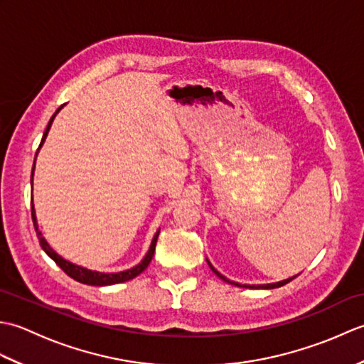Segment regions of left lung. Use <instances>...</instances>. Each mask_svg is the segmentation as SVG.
Instances as JSON below:
<instances>
[{"label":"left lung","instance_id":"1","mask_svg":"<svg viewBox=\"0 0 364 364\" xmlns=\"http://www.w3.org/2000/svg\"><path fill=\"white\" fill-rule=\"evenodd\" d=\"M208 261V259H206ZM208 264H210V267H211V270H213V272L215 274V275H218L219 278H222V280L223 282H227V283H230V284H235V286H239V288H262V289H274V288H280V286H283V284H286V283H289L291 280H294V278H296V277H291V278H286V280H283V282H277V283H270V284H239V283H236V282H231V280H228V278L227 277H223L220 272H219V270H215L214 267H213V264H211V262L210 261H208Z\"/></svg>","mask_w":364,"mask_h":364}]
</instances>
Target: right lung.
Masks as SVG:
<instances>
[{"instance_id": "1", "label": "right lung", "mask_w": 364, "mask_h": 364, "mask_svg": "<svg viewBox=\"0 0 364 364\" xmlns=\"http://www.w3.org/2000/svg\"><path fill=\"white\" fill-rule=\"evenodd\" d=\"M60 109H63V106H60L59 109L53 114V117L50 119V122H48V127H46L45 133H43L42 142H41V145H38V149H37V153H38V150H41V146L43 145L46 136H48V131H50V128H51V123H53L54 117H56V114H58ZM36 156H37V154H36ZM34 166H36V159H34ZM33 175H34V167H33V173H31V184H33ZM31 215H33V223H34L36 233H37L38 242H41V247L43 249V252H45L46 255H48V257H50L54 262H56V264H58L60 269H63L64 272H65L68 277H72L73 280L80 282V283H84V284H92V286H107V284L123 283V282H128V280H131V278L137 277L139 274H142L144 270H145L146 267H149V264H150V261H151L153 255H154V249H156L158 236H159V230H158V231H156V235L153 236V241H151V245H150L149 252H146V255L144 257V259H142L141 262H139L137 266L131 267V269H128V270H123V272H117V274H105V272H97V270H90V269H86V267L76 266V264H73V262L64 259L63 257H59V255L51 249L50 244L46 242V241H45V237L42 236L41 230H38L37 219H36V211H34V205H33V200H31Z\"/></svg>"}]
</instances>
